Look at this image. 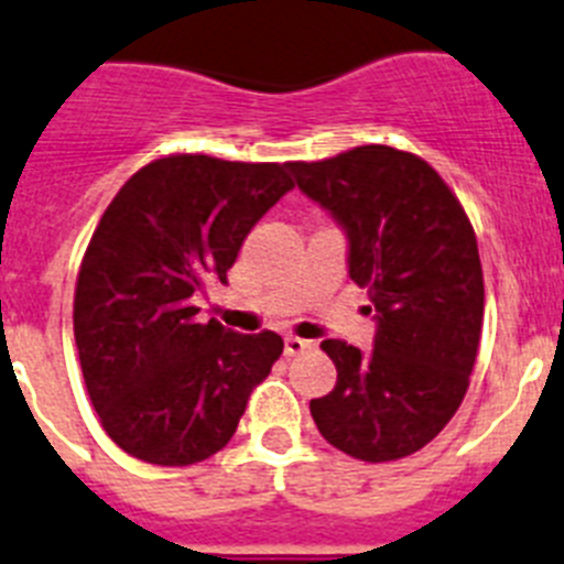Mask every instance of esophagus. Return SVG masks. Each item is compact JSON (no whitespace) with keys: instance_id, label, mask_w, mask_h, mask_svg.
<instances>
[{"instance_id":"34e87169","label":"esophagus","mask_w":564,"mask_h":564,"mask_svg":"<svg viewBox=\"0 0 564 564\" xmlns=\"http://www.w3.org/2000/svg\"><path fill=\"white\" fill-rule=\"evenodd\" d=\"M312 348H314L312 339H301V337H286V339H283V351H286V357H297V354L312 351Z\"/></svg>"}]
</instances>
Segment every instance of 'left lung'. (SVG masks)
Instances as JSON below:
<instances>
[{
	"mask_svg": "<svg viewBox=\"0 0 564 564\" xmlns=\"http://www.w3.org/2000/svg\"><path fill=\"white\" fill-rule=\"evenodd\" d=\"M289 169L348 236V275L368 289L377 319L370 354L319 343L337 384L308 404L314 424L351 458H408L449 424L469 388L484 328L478 238L458 196L408 151L359 145Z\"/></svg>",
	"mask_w": 564,
	"mask_h": 564,
	"instance_id": "1",
	"label": "left lung"
}]
</instances>
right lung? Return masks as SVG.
Segmentation results:
<instances>
[{"label": "right lung", "instance_id": "add662e5", "mask_svg": "<svg viewBox=\"0 0 564 564\" xmlns=\"http://www.w3.org/2000/svg\"><path fill=\"white\" fill-rule=\"evenodd\" d=\"M289 162L171 154L137 171L93 232L75 283L80 370L100 424L134 458L191 466L232 438L283 354L275 332L196 323L247 232L294 182Z\"/></svg>", "mask_w": 564, "mask_h": 564}]
</instances>
